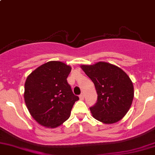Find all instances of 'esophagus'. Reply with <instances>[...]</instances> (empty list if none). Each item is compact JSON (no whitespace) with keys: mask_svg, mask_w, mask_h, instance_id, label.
Here are the masks:
<instances>
[{"mask_svg":"<svg viewBox=\"0 0 155 155\" xmlns=\"http://www.w3.org/2000/svg\"><path fill=\"white\" fill-rule=\"evenodd\" d=\"M79 97H80L81 100H84V94H81Z\"/></svg>","mask_w":155,"mask_h":155,"instance_id":"obj_1","label":"esophagus"}]
</instances>
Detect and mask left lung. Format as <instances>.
<instances>
[{
    "instance_id": "left-lung-1",
    "label": "left lung",
    "mask_w": 155,
    "mask_h": 155,
    "mask_svg": "<svg viewBox=\"0 0 155 155\" xmlns=\"http://www.w3.org/2000/svg\"><path fill=\"white\" fill-rule=\"evenodd\" d=\"M94 84L97 101L90 107L93 116L106 124L115 123L124 117L132 105L134 87L132 81L119 67L107 62L81 65Z\"/></svg>"
}]
</instances>
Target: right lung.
Wrapping results in <instances>:
<instances>
[{
	"label": "right lung",
	"instance_id": "1",
	"mask_svg": "<svg viewBox=\"0 0 155 155\" xmlns=\"http://www.w3.org/2000/svg\"><path fill=\"white\" fill-rule=\"evenodd\" d=\"M71 71L70 66L61 61H48L27 77L25 103L32 118L42 126L55 128L62 124L79 100L67 81Z\"/></svg>",
	"mask_w": 155,
	"mask_h": 155
}]
</instances>
